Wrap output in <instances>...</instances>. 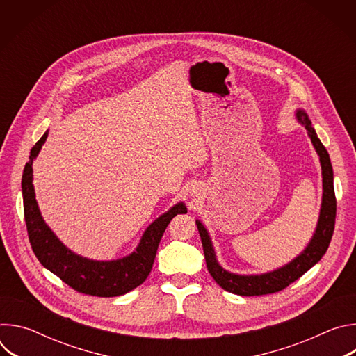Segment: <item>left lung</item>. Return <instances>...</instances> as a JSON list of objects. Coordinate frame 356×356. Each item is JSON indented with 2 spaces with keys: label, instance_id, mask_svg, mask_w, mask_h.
Masks as SVG:
<instances>
[{
  "label": "left lung",
  "instance_id": "1",
  "mask_svg": "<svg viewBox=\"0 0 356 356\" xmlns=\"http://www.w3.org/2000/svg\"><path fill=\"white\" fill-rule=\"evenodd\" d=\"M296 120L307 129V134L320 156L321 173H323V202L316 232L298 257H296L287 265L262 275H236L225 270L217 261L216 250L206 227L201 221L195 220L197 229L201 236L202 250H204L206 264L213 279L227 291L239 296H262L280 291L290 283L297 280L309 269H312L327 252L335 227L337 200L334 191V172L330 161V155L321 140L318 139L316 129L312 125L309 115L304 110L296 111Z\"/></svg>",
  "mask_w": 356,
  "mask_h": 356
}]
</instances>
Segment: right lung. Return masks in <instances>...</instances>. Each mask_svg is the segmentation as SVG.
<instances>
[{
  "instance_id": "obj_1",
  "label": "right lung",
  "mask_w": 356,
  "mask_h": 356,
  "mask_svg": "<svg viewBox=\"0 0 356 356\" xmlns=\"http://www.w3.org/2000/svg\"><path fill=\"white\" fill-rule=\"evenodd\" d=\"M47 131L31 150L29 162L22 175L24 214L29 242L38 261L72 289L97 297L125 294L145 282L154 266L159 242L172 218L187 213L184 202H177L169 211L152 222L143 232L139 245L131 255L117 261H92L72 252L59 241L40 216L32 184V163L39 155Z\"/></svg>"
}]
</instances>
